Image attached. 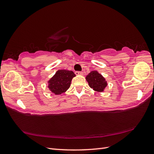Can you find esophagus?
I'll return each instance as SVG.
<instances>
[{"label": "esophagus", "mask_w": 154, "mask_h": 154, "mask_svg": "<svg viewBox=\"0 0 154 154\" xmlns=\"http://www.w3.org/2000/svg\"><path fill=\"white\" fill-rule=\"evenodd\" d=\"M75 74H76V75H82L83 72H80V71H76V72H75Z\"/></svg>", "instance_id": "obj_1"}]
</instances>
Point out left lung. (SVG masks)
Returning a JSON list of instances; mask_svg holds the SVG:
<instances>
[{
  "mask_svg": "<svg viewBox=\"0 0 154 154\" xmlns=\"http://www.w3.org/2000/svg\"><path fill=\"white\" fill-rule=\"evenodd\" d=\"M86 80L89 87L97 92H103L107 86L105 78L97 71H91L86 76Z\"/></svg>",
  "mask_w": 154,
  "mask_h": 154,
  "instance_id": "8db88e82",
  "label": "left lung"
}]
</instances>
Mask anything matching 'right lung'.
Returning <instances> with one entry per match:
<instances>
[{
    "mask_svg": "<svg viewBox=\"0 0 154 154\" xmlns=\"http://www.w3.org/2000/svg\"><path fill=\"white\" fill-rule=\"evenodd\" d=\"M76 76L72 71L61 69L56 72L54 75L48 81L49 90L56 95L66 92L71 85L72 78Z\"/></svg>",
    "mask_w": 154,
    "mask_h": 154,
    "instance_id": "1",
    "label": "right lung"
}]
</instances>
